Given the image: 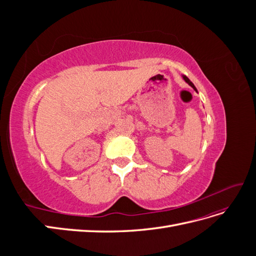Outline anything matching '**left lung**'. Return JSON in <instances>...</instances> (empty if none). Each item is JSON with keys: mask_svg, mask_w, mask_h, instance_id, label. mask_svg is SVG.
<instances>
[{"mask_svg": "<svg viewBox=\"0 0 256 256\" xmlns=\"http://www.w3.org/2000/svg\"><path fill=\"white\" fill-rule=\"evenodd\" d=\"M182 78H184V80L186 82H187V83L190 85L191 88H193V90H194L196 92H198V90H196V86H194V84H193V83H192V82L187 78V76H182Z\"/></svg>", "mask_w": 256, "mask_h": 256, "instance_id": "8db88e82", "label": "left lung"}]
</instances>
